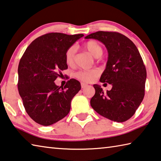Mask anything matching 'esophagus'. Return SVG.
Wrapping results in <instances>:
<instances>
[{
	"mask_svg": "<svg viewBox=\"0 0 161 161\" xmlns=\"http://www.w3.org/2000/svg\"><path fill=\"white\" fill-rule=\"evenodd\" d=\"M81 88L84 89V88H85L86 86H87V84H85V83L81 82Z\"/></svg>",
	"mask_w": 161,
	"mask_h": 161,
	"instance_id": "obj_1",
	"label": "esophagus"
}]
</instances>
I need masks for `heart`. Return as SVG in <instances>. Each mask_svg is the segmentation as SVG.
I'll list each match as a JSON object with an SVG mask.
<instances>
[{
  "instance_id": "1",
  "label": "heart",
  "mask_w": 161,
  "mask_h": 161,
  "mask_svg": "<svg viewBox=\"0 0 161 161\" xmlns=\"http://www.w3.org/2000/svg\"><path fill=\"white\" fill-rule=\"evenodd\" d=\"M84 48L89 51L93 57L100 58L103 55V50L102 46L96 41H89L84 45ZM76 47L74 46H71L65 52V62L68 65L74 64L75 60ZM100 74L98 69H92L89 70H80L75 73V77L79 80L84 82H92Z\"/></svg>"
}]
</instances>
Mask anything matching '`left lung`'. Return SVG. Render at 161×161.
<instances>
[{
    "label": "left lung",
    "mask_w": 161,
    "mask_h": 161,
    "mask_svg": "<svg viewBox=\"0 0 161 161\" xmlns=\"http://www.w3.org/2000/svg\"><path fill=\"white\" fill-rule=\"evenodd\" d=\"M85 39H97L106 46L108 59L100 81L113 86L104 93L101 86L94 84L96 92L91 106L110 120L127 121L135 113L145 94L147 69L138 49L129 38L116 31H96Z\"/></svg>",
    "instance_id": "1"
}]
</instances>
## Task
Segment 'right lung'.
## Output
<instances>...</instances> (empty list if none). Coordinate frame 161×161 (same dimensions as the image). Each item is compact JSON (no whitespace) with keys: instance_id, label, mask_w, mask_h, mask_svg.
I'll return each instance as SVG.
<instances>
[{"instance_id":"obj_1","label":"right lung","mask_w":161,"mask_h":161,"mask_svg":"<svg viewBox=\"0 0 161 161\" xmlns=\"http://www.w3.org/2000/svg\"><path fill=\"white\" fill-rule=\"evenodd\" d=\"M83 36L58 32L42 35L30 43L20 59L19 93L26 112L36 123L48 126L70 110L72 99L81 89L80 81L70 79L63 87L54 81L68 69L66 51Z\"/></svg>"}]
</instances>
